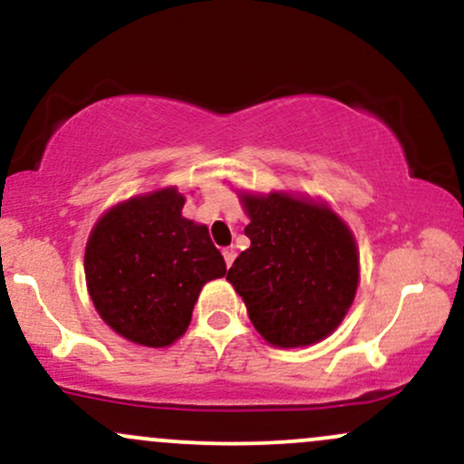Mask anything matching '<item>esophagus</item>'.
I'll return each mask as SVG.
<instances>
[{
  "label": "esophagus",
  "mask_w": 464,
  "mask_h": 464,
  "mask_svg": "<svg viewBox=\"0 0 464 464\" xmlns=\"http://www.w3.org/2000/svg\"><path fill=\"white\" fill-rule=\"evenodd\" d=\"M223 258H226V266L230 267L234 258H237V250H234V247H226V250H223Z\"/></svg>",
  "instance_id": "obj_1"
}]
</instances>
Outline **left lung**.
<instances>
[{
    "instance_id": "left-lung-1",
    "label": "left lung",
    "mask_w": 464,
    "mask_h": 464,
    "mask_svg": "<svg viewBox=\"0 0 464 464\" xmlns=\"http://www.w3.org/2000/svg\"><path fill=\"white\" fill-rule=\"evenodd\" d=\"M250 247L227 270L256 332L276 347L332 334L358 285L352 232L330 208L290 194L243 197Z\"/></svg>"
}]
</instances>
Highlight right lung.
I'll return each instance as SVG.
<instances>
[{"mask_svg":"<svg viewBox=\"0 0 464 464\" xmlns=\"http://www.w3.org/2000/svg\"><path fill=\"white\" fill-rule=\"evenodd\" d=\"M174 188L103 214L86 246V283L99 316L128 341L166 347L188 330L198 292L226 274L206 226L181 217Z\"/></svg>","mask_w":464,"mask_h":464,"instance_id":"obj_1","label":"right lung"}]
</instances>
